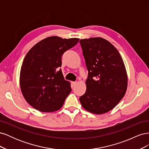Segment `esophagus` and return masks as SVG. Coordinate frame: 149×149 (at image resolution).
<instances>
[{"label":"esophagus","mask_w":149,"mask_h":149,"mask_svg":"<svg viewBox=\"0 0 149 149\" xmlns=\"http://www.w3.org/2000/svg\"><path fill=\"white\" fill-rule=\"evenodd\" d=\"M71 84H72V86H75L76 84H77V83H76V82H74V81H73V82H71Z\"/></svg>","instance_id":"1"}]
</instances>
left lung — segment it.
Here are the masks:
<instances>
[{
	"instance_id": "8db88e82",
	"label": "left lung",
	"mask_w": 149,
	"mask_h": 149,
	"mask_svg": "<svg viewBox=\"0 0 149 149\" xmlns=\"http://www.w3.org/2000/svg\"><path fill=\"white\" fill-rule=\"evenodd\" d=\"M88 77L86 90L79 97L84 109L96 114L110 111L124 96L127 74L119 52L109 41L101 37L81 39Z\"/></svg>"
}]
</instances>
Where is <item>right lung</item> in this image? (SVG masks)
I'll use <instances>...</instances> for the list:
<instances>
[{
	"label": "right lung",
	"instance_id": "add662e5",
	"mask_svg": "<svg viewBox=\"0 0 149 149\" xmlns=\"http://www.w3.org/2000/svg\"><path fill=\"white\" fill-rule=\"evenodd\" d=\"M79 38L53 36L31 48L21 66L20 86L26 101L35 109L52 112L60 109L71 91L70 83L65 80L61 56L75 46Z\"/></svg>",
	"mask_w": 149,
	"mask_h": 149
}]
</instances>
